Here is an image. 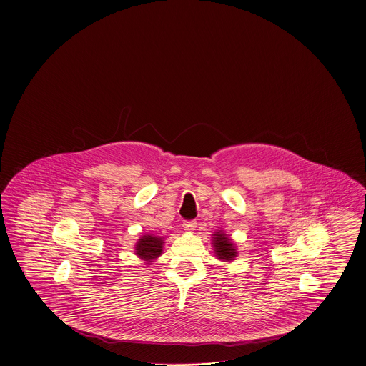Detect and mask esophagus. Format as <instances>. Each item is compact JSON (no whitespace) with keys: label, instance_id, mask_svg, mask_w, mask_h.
I'll return each instance as SVG.
<instances>
[{"label":"esophagus","instance_id":"obj_1","mask_svg":"<svg viewBox=\"0 0 366 366\" xmlns=\"http://www.w3.org/2000/svg\"><path fill=\"white\" fill-rule=\"evenodd\" d=\"M197 220L192 219V220H184L183 222V229L186 231H194L195 229H197Z\"/></svg>","mask_w":366,"mask_h":366}]
</instances>
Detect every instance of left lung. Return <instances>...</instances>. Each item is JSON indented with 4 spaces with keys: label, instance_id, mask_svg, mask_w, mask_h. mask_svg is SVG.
<instances>
[{
    "label": "left lung",
    "instance_id": "obj_1",
    "mask_svg": "<svg viewBox=\"0 0 366 366\" xmlns=\"http://www.w3.org/2000/svg\"><path fill=\"white\" fill-rule=\"evenodd\" d=\"M214 239H215L214 240V247H215V252L219 257V259L232 261L237 257V251L234 249V244L224 234L217 232Z\"/></svg>",
    "mask_w": 366,
    "mask_h": 366
}]
</instances>
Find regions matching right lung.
<instances>
[{
  "label": "right lung",
  "instance_id": "add662e5",
  "mask_svg": "<svg viewBox=\"0 0 366 366\" xmlns=\"http://www.w3.org/2000/svg\"><path fill=\"white\" fill-rule=\"evenodd\" d=\"M163 243L164 242L162 238L144 235L136 244V255H139L144 261L151 262L162 254Z\"/></svg>",
  "mask_w": 366,
  "mask_h": 366
}]
</instances>
